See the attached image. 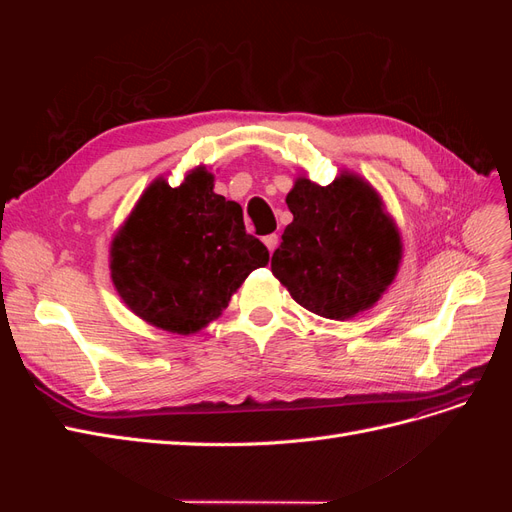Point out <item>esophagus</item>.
Instances as JSON below:
<instances>
[{
  "label": "esophagus",
  "mask_w": 512,
  "mask_h": 512,
  "mask_svg": "<svg viewBox=\"0 0 512 512\" xmlns=\"http://www.w3.org/2000/svg\"><path fill=\"white\" fill-rule=\"evenodd\" d=\"M262 241H265V245H267V250L273 254L275 252V247H277V243H280V239H277V235H267L265 239H262Z\"/></svg>",
  "instance_id": "obj_1"
}]
</instances>
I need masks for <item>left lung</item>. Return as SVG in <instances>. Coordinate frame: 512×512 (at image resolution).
<instances>
[{"mask_svg": "<svg viewBox=\"0 0 512 512\" xmlns=\"http://www.w3.org/2000/svg\"><path fill=\"white\" fill-rule=\"evenodd\" d=\"M292 222L271 271L307 312L350 320L374 307L399 273L404 243L382 196L342 170L329 185L305 175L286 196Z\"/></svg>", "mask_w": 512, "mask_h": 512, "instance_id": "8db88e82", "label": "left lung"}]
</instances>
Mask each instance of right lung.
<instances>
[{
	"label": "right lung",
	"mask_w": 512,
	"mask_h": 512,
	"mask_svg": "<svg viewBox=\"0 0 512 512\" xmlns=\"http://www.w3.org/2000/svg\"><path fill=\"white\" fill-rule=\"evenodd\" d=\"M207 166L177 188L153 179L111 241V280L132 314L156 329L192 335L220 318L245 277L269 265L247 235L235 200L213 192Z\"/></svg>",
	"instance_id": "add662e5"
}]
</instances>
